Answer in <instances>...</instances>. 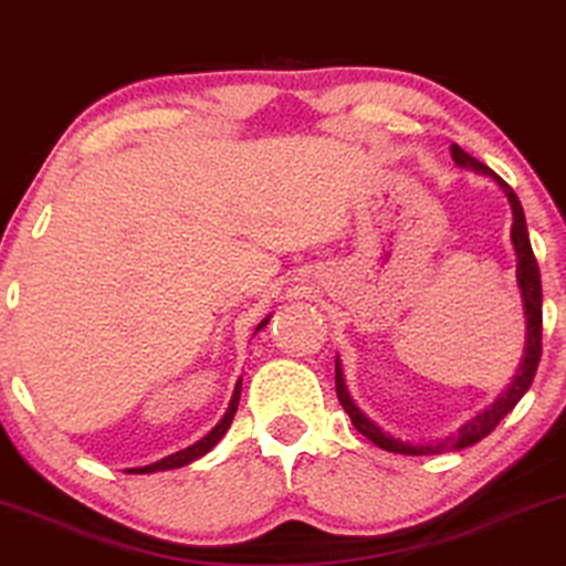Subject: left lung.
<instances>
[{"label": "left lung", "instance_id": "obj_1", "mask_svg": "<svg viewBox=\"0 0 566 566\" xmlns=\"http://www.w3.org/2000/svg\"><path fill=\"white\" fill-rule=\"evenodd\" d=\"M450 153H453V160L461 165V168L479 172V176L492 178L510 201V209H512L510 240H512V248H515L517 290H520V297H523V315H525V349L523 352L525 354H523V359H520L515 378H512L510 386L502 390L500 398H496L492 406H486L484 411L476 413V417L465 421V424L458 429V434L446 437V440H437V442H409V440H401V437H394L382 427L375 424V421L367 417V413L361 411L357 403H354V398L349 396V388H346L342 361H338V357H336V396H338V401H342L344 411L349 413L354 429H357L359 434H365L367 440L375 442L378 448L388 450V453H398V455H437V453H446V450H463V448L476 446L479 440H484V437L492 432V429L500 424V421L507 417L512 409H515L520 398L528 394L531 382H533V378H536L538 361H541V331H544V318H541V311H544V292H541V271H538L536 255H533V248H531L523 205H520L517 193L512 191V188L504 184V180L496 176L494 170H489L486 165H481L476 157L463 153L458 145L450 147Z\"/></svg>", "mask_w": 566, "mask_h": 566}]
</instances>
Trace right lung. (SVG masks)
<instances>
[{
	"instance_id": "obj_1",
	"label": "right lung",
	"mask_w": 566,
	"mask_h": 566,
	"mask_svg": "<svg viewBox=\"0 0 566 566\" xmlns=\"http://www.w3.org/2000/svg\"><path fill=\"white\" fill-rule=\"evenodd\" d=\"M269 318H271V315H266V318H263V321L259 323V326H255L253 334H259L261 328H266ZM240 388H243V378H240V380L235 382V390H232L230 406H228V411H224V417H222L220 421H217L212 432H207L205 437H201L199 442H193V446H188V448H184V450H178V453H172V455H168V458H163V461H157V463L142 465V469H126V471H129V473H155V471H170V469H180V465H188V463H193L196 458L207 455L209 450H212V448L217 446V442L222 440L224 432H228L230 424H232V417H235V411H238V403H240Z\"/></svg>"
}]
</instances>
